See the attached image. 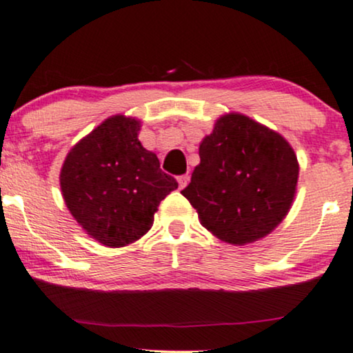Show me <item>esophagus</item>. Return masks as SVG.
<instances>
[{
	"instance_id": "obj_1",
	"label": "esophagus",
	"mask_w": 353,
	"mask_h": 353,
	"mask_svg": "<svg viewBox=\"0 0 353 353\" xmlns=\"http://www.w3.org/2000/svg\"><path fill=\"white\" fill-rule=\"evenodd\" d=\"M188 181H190V176L188 175H181V176H178V185H180V188L183 190L186 185H188Z\"/></svg>"
}]
</instances>
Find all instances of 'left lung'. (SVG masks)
<instances>
[{
	"label": "left lung",
	"instance_id": "1",
	"mask_svg": "<svg viewBox=\"0 0 353 353\" xmlns=\"http://www.w3.org/2000/svg\"><path fill=\"white\" fill-rule=\"evenodd\" d=\"M199 159L181 194L221 241L255 242L288 214L299 165L280 134L243 114H225L203 139Z\"/></svg>",
	"mask_w": 353,
	"mask_h": 353
}]
</instances>
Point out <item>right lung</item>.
Wrapping results in <instances>:
<instances>
[{"mask_svg": "<svg viewBox=\"0 0 353 353\" xmlns=\"http://www.w3.org/2000/svg\"><path fill=\"white\" fill-rule=\"evenodd\" d=\"M141 123L112 116L65 159L60 188L77 223L103 245L136 242L154 224L160 201L178 188L154 152L139 142Z\"/></svg>", "mask_w": 353, "mask_h": 353, "instance_id": "right-lung-1", "label": "right lung"}]
</instances>
